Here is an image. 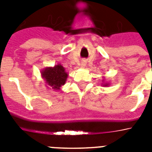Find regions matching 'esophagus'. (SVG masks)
Returning a JSON list of instances; mask_svg holds the SVG:
<instances>
[{
	"instance_id": "esophagus-1",
	"label": "esophagus",
	"mask_w": 152,
	"mask_h": 152,
	"mask_svg": "<svg viewBox=\"0 0 152 152\" xmlns=\"http://www.w3.org/2000/svg\"><path fill=\"white\" fill-rule=\"evenodd\" d=\"M86 64H87V61H86V59H83L80 62V66L84 68V67L86 66Z\"/></svg>"
}]
</instances>
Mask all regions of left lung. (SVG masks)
<instances>
[{
  "instance_id": "obj_1",
  "label": "left lung",
  "mask_w": 152,
  "mask_h": 152,
  "mask_svg": "<svg viewBox=\"0 0 152 152\" xmlns=\"http://www.w3.org/2000/svg\"><path fill=\"white\" fill-rule=\"evenodd\" d=\"M103 86H105V87H107V86H109V83H106L105 84H103Z\"/></svg>"
}]
</instances>
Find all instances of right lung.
Listing matches in <instances>:
<instances>
[{"instance_id": "1", "label": "right lung", "mask_w": 152, "mask_h": 152, "mask_svg": "<svg viewBox=\"0 0 152 152\" xmlns=\"http://www.w3.org/2000/svg\"><path fill=\"white\" fill-rule=\"evenodd\" d=\"M42 77L46 80V83L54 90H60V88L64 85L68 78V73L65 69L60 64L54 67H47L41 72Z\"/></svg>"}]
</instances>
